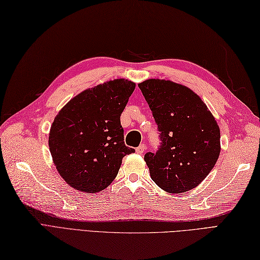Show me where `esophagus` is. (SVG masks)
Wrapping results in <instances>:
<instances>
[{
	"label": "esophagus",
	"instance_id": "obj_1",
	"mask_svg": "<svg viewBox=\"0 0 260 260\" xmlns=\"http://www.w3.org/2000/svg\"><path fill=\"white\" fill-rule=\"evenodd\" d=\"M146 150V146H145V144H142V145H139L138 147L136 148V152L137 154H143V152Z\"/></svg>",
	"mask_w": 260,
	"mask_h": 260
}]
</instances>
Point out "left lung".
Here are the masks:
<instances>
[{"mask_svg":"<svg viewBox=\"0 0 260 260\" xmlns=\"http://www.w3.org/2000/svg\"><path fill=\"white\" fill-rule=\"evenodd\" d=\"M160 132L161 146L144 159L150 177L169 193H183L201 183L221 152L215 117L196 92L170 80L138 84Z\"/></svg>","mask_w":260,"mask_h":260,"instance_id":"left-lung-1","label":"left lung"}]
</instances>
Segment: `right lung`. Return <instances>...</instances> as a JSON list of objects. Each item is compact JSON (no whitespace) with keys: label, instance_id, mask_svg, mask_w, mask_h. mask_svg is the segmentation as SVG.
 <instances>
[{"label":"right lung","instance_id":"1","mask_svg":"<svg viewBox=\"0 0 260 260\" xmlns=\"http://www.w3.org/2000/svg\"><path fill=\"white\" fill-rule=\"evenodd\" d=\"M135 82L114 79L86 89L58 112L49 132V150L58 174L78 191L96 193L113 182L124 156L121 114Z\"/></svg>","mask_w":260,"mask_h":260}]
</instances>
